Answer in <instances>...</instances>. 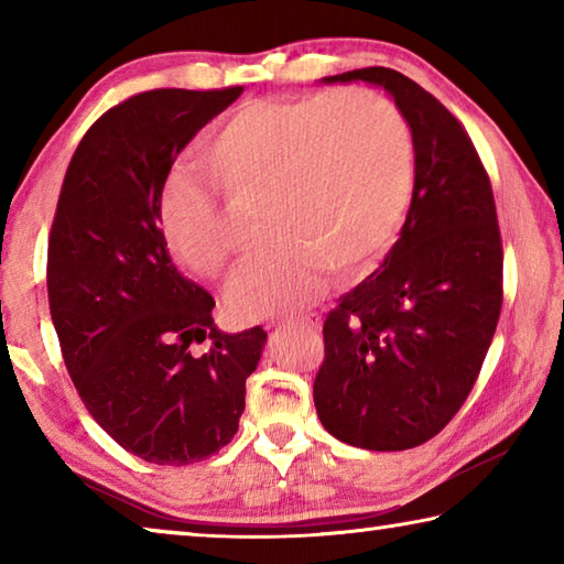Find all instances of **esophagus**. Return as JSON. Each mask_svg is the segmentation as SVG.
I'll return each mask as SVG.
<instances>
[{
	"mask_svg": "<svg viewBox=\"0 0 564 564\" xmlns=\"http://www.w3.org/2000/svg\"><path fill=\"white\" fill-rule=\"evenodd\" d=\"M313 323V318L311 316H303V313H299V316H285V318H281L279 321V326H311Z\"/></svg>",
	"mask_w": 564,
	"mask_h": 564,
	"instance_id": "34e87169",
	"label": "esophagus"
}]
</instances>
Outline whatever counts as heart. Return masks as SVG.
<instances>
[{
  "label": "heart",
  "mask_w": 564,
  "mask_h": 564,
  "mask_svg": "<svg viewBox=\"0 0 564 564\" xmlns=\"http://www.w3.org/2000/svg\"><path fill=\"white\" fill-rule=\"evenodd\" d=\"M234 202H263L265 251L236 273L228 308L261 321L316 299L323 271L356 279L393 246L415 184L413 133L393 101L368 89L251 101L204 149ZM169 253L202 279H221L236 241L221 194L191 174L161 191Z\"/></svg>",
  "instance_id": "1"
}]
</instances>
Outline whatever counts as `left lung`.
I'll return each instance as SVG.
<instances>
[{
	"label": "left lung",
	"instance_id": "1",
	"mask_svg": "<svg viewBox=\"0 0 564 564\" xmlns=\"http://www.w3.org/2000/svg\"><path fill=\"white\" fill-rule=\"evenodd\" d=\"M383 87L415 147V186L383 265L323 323L313 383L340 443L408 451L451 423L480 373L502 308V241L492 186L470 137L431 91L386 66L326 76Z\"/></svg>",
	"mask_w": 564,
	"mask_h": 564
}]
</instances>
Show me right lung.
<instances>
[{
    "instance_id": "obj_1",
    "label": "right lung",
    "mask_w": 564,
    "mask_h": 564,
    "mask_svg": "<svg viewBox=\"0 0 564 564\" xmlns=\"http://www.w3.org/2000/svg\"><path fill=\"white\" fill-rule=\"evenodd\" d=\"M241 91L154 89L117 104L84 133L56 204L46 291L66 370L104 431L154 465L231 443L265 346L261 326L216 328V301L176 271L159 228L176 156Z\"/></svg>"
}]
</instances>
